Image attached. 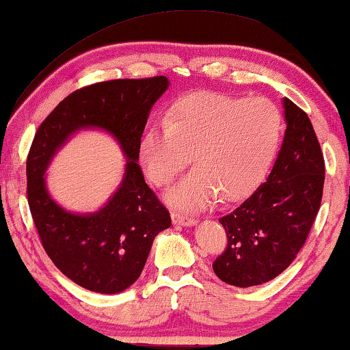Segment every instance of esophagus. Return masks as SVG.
Wrapping results in <instances>:
<instances>
[{
  "label": "esophagus",
  "mask_w": 350,
  "mask_h": 350,
  "mask_svg": "<svg viewBox=\"0 0 350 350\" xmlns=\"http://www.w3.org/2000/svg\"><path fill=\"white\" fill-rule=\"evenodd\" d=\"M172 221H174V224H176V226H194L196 224L194 218L185 217V215L176 213V212L172 213Z\"/></svg>",
  "instance_id": "esophagus-1"
}]
</instances>
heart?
Listing matches in <instances>:
<instances>
[{
    "mask_svg": "<svg viewBox=\"0 0 350 350\" xmlns=\"http://www.w3.org/2000/svg\"><path fill=\"white\" fill-rule=\"evenodd\" d=\"M282 114L265 97L242 98L196 92L172 107L165 124L140 140V161L157 186H167L189 164V172L165 200L176 208L202 210L219 194L241 199L260 185L279 150Z\"/></svg>",
    "mask_w": 350,
    "mask_h": 350,
    "instance_id": "b5f03b06",
    "label": "heart"
}]
</instances>
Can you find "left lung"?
Masks as SVG:
<instances>
[{
    "instance_id": "1",
    "label": "left lung",
    "mask_w": 350,
    "mask_h": 350,
    "mask_svg": "<svg viewBox=\"0 0 350 350\" xmlns=\"http://www.w3.org/2000/svg\"><path fill=\"white\" fill-rule=\"evenodd\" d=\"M284 114L286 131L271 174L219 218L228 245L213 271L241 288L266 284L293 262L322 202L325 162L312 122L288 98Z\"/></svg>"
}]
</instances>
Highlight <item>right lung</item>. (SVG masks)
<instances>
[{"mask_svg":"<svg viewBox=\"0 0 350 350\" xmlns=\"http://www.w3.org/2000/svg\"><path fill=\"white\" fill-rule=\"evenodd\" d=\"M165 76L114 79L83 88L57 105L33 138L27 159V196L41 243L52 262L75 284L114 295L140 277L152 241L172 226L170 213L145 183L138 165L150 111L169 89ZM111 135L126 157L122 183L97 213L75 214L57 204L45 170L79 130Z\"/></svg>","mask_w":350,"mask_h":350,"instance_id":"add662e5","label":"right lung"}]
</instances>
